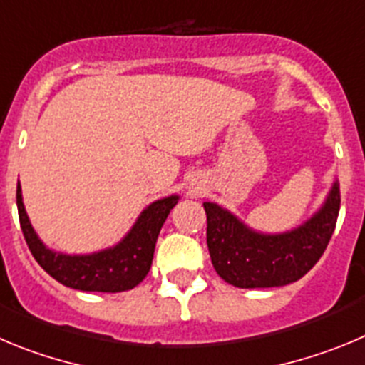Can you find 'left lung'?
I'll list each match as a JSON object with an SVG mask.
<instances>
[{
	"mask_svg": "<svg viewBox=\"0 0 365 365\" xmlns=\"http://www.w3.org/2000/svg\"><path fill=\"white\" fill-rule=\"evenodd\" d=\"M207 247L220 278L240 289L280 287L300 280L320 260L336 225L340 187L333 183L320 211L291 231H252L227 209L203 203Z\"/></svg>",
	"mask_w": 365,
	"mask_h": 365,
	"instance_id": "8db88e82",
	"label": "left lung"
}]
</instances>
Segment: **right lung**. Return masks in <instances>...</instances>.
<instances>
[{
  "mask_svg": "<svg viewBox=\"0 0 365 365\" xmlns=\"http://www.w3.org/2000/svg\"><path fill=\"white\" fill-rule=\"evenodd\" d=\"M178 200L180 196L173 195L150 203L138 216L136 223L127 232L125 238L114 247L93 255H63L48 249L38 238L23 205L19 183L16 190L21 231L36 262L60 284L78 291H96V293L129 291L147 277L162 225Z\"/></svg>",
  "mask_w": 365,
  "mask_h": 365,
  "instance_id": "obj_1",
  "label": "right lung"
}]
</instances>
